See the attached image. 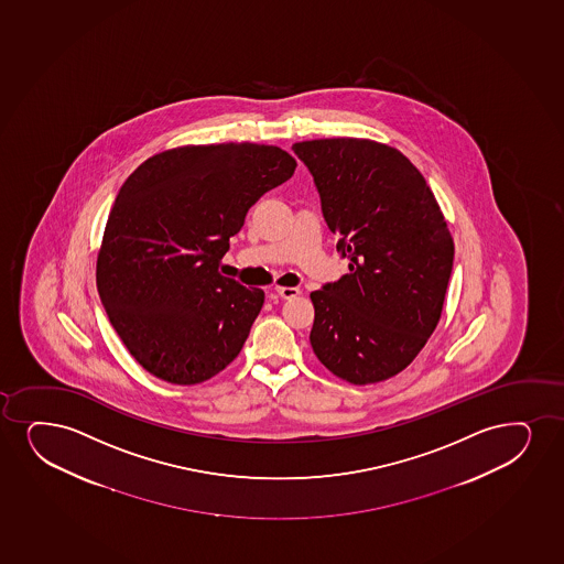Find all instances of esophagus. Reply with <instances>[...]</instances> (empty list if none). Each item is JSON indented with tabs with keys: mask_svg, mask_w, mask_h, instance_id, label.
I'll use <instances>...</instances> for the list:
<instances>
[{
	"mask_svg": "<svg viewBox=\"0 0 564 564\" xmlns=\"http://www.w3.org/2000/svg\"><path fill=\"white\" fill-rule=\"evenodd\" d=\"M275 292H278L281 299L291 300L294 296H299L300 289H296V286H275Z\"/></svg>",
	"mask_w": 564,
	"mask_h": 564,
	"instance_id": "34e87169",
	"label": "esophagus"
}]
</instances>
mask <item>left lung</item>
Instances as JSON below:
<instances>
[{
    "label": "left lung",
    "instance_id": "obj_1",
    "mask_svg": "<svg viewBox=\"0 0 564 564\" xmlns=\"http://www.w3.org/2000/svg\"><path fill=\"white\" fill-rule=\"evenodd\" d=\"M310 169L349 273L310 294L313 354L355 386L411 365L437 327L454 243L425 178L403 153L369 139L292 144Z\"/></svg>",
    "mask_w": 564,
    "mask_h": 564
}]
</instances>
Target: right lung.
<instances>
[{"mask_svg": "<svg viewBox=\"0 0 564 564\" xmlns=\"http://www.w3.org/2000/svg\"><path fill=\"white\" fill-rule=\"evenodd\" d=\"M294 169L278 147H182L155 153L121 186L98 251V294L150 375L194 386L239 355L264 291L218 265L252 205Z\"/></svg>", "mask_w": 564, "mask_h": 564, "instance_id": "obj_1", "label": "right lung"}]
</instances>
